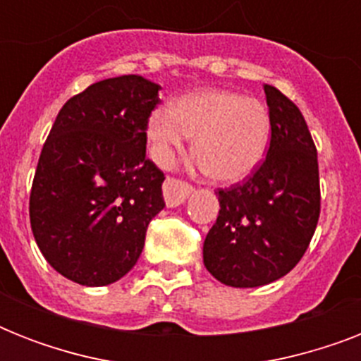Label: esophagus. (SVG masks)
Returning <instances> with one entry per match:
<instances>
[{"label": "esophagus", "instance_id": "obj_1", "mask_svg": "<svg viewBox=\"0 0 361 361\" xmlns=\"http://www.w3.org/2000/svg\"><path fill=\"white\" fill-rule=\"evenodd\" d=\"M192 192V185L187 183L183 180H178V178H166L163 183V195L164 202L170 208L174 206H180V204L185 202V198Z\"/></svg>", "mask_w": 361, "mask_h": 361}]
</instances>
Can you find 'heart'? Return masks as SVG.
Instances as JSON below:
<instances>
[{"mask_svg":"<svg viewBox=\"0 0 361 361\" xmlns=\"http://www.w3.org/2000/svg\"><path fill=\"white\" fill-rule=\"evenodd\" d=\"M271 133L268 109L240 93L206 90L176 101L172 109L155 110L147 121L152 155L170 166L195 136L198 164L217 181H240L262 161Z\"/></svg>","mask_w":361,"mask_h":361,"instance_id":"b5f03b06","label":"heart"}]
</instances>
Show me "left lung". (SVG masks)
Masks as SVG:
<instances>
[{"instance_id": "left-lung-1", "label": "left lung", "mask_w": 361, "mask_h": 361, "mask_svg": "<svg viewBox=\"0 0 361 361\" xmlns=\"http://www.w3.org/2000/svg\"><path fill=\"white\" fill-rule=\"evenodd\" d=\"M271 120L266 159L241 183L219 189V215L204 241V266L228 286L281 279L307 251L320 215L319 159L302 112L264 86Z\"/></svg>"}]
</instances>
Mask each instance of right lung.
I'll return each mask as SVG.
<instances>
[{
	"label": "right lung",
	"instance_id": "right-lung-1",
	"mask_svg": "<svg viewBox=\"0 0 361 361\" xmlns=\"http://www.w3.org/2000/svg\"><path fill=\"white\" fill-rule=\"evenodd\" d=\"M161 87L136 75L95 82L59 110L30 192L42 257L84 286L133 269L149 221L164 208V174L146 157Z\"/></svg>",
	"mask_w": 361,
	"mask_h": 361
}]
</instances>
